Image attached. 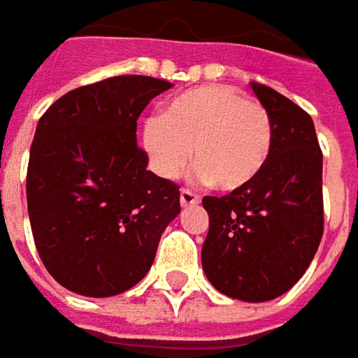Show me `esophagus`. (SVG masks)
<instances>
[{"label": "esophagus", "instance_id": "34e87169", "mask_svg": "<svg viewBox=\"0 0 358 358\" xmlns=\"http://www.w3.org/2000/svg\"><path fill=\"white\" fill-rule=\"evenodd\" d=\"M200 202V196L198 194H194L192 190H180V203L184 206V208H188V206H194V203Z\"/></svg>", "mask_w": 358, "mask_h": 358}]
</instances>
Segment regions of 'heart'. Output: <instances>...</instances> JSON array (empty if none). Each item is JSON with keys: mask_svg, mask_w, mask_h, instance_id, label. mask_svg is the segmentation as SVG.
<instances>
[{"mask_svg": "<svg viewBox=\"0 0 358 358\" xmlns=\"http://www.w3.org/2000/svg\"><path fill=\"white\" fill-rule=\"evenodd\" d=\"M142 144L160 176H180L194 150L198 178L236 192L264 172L273 122L264 105L224 85H206L172 99L164 117L148 118Z\"/></svg>", "mask_w": 358, "mask_h": 358, "instance_id": "b5f03b06", "label": "heart"}]
</instances>
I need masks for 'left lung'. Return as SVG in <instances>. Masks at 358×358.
Returning <instances> with one entry per match:
<instances>
[{
    "mask_svg": "<svg viewBox=\"0 0 358 358\" xmlns=\"http://www.w3.org/2000/svg\"><path fill=\"white\" fill-rule=\"evenodd\" d=\"M252 89L273 122L271 156L250 186L202 200V267L220 293L264 303L301 279L321 243L323 155L301 106L259 83Z\"/></svg>",
    "mask_w": 358,
    "mask_h": 358,
    "instance_id": "obj_1",
    "label": "left lung"
}]
</instances>
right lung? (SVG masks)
Listing matches in <instances>:
<instances>
[{
  "mask_svg": "<svg viewBox=\"0 0 358 358\" xmlns=\"http://www.w3.org/2000/svg\"><path fill=\"white\" fill-rule=\"evenodd\" d=\"M172 83L122 75L69 91L45 110L27 166V212L41 262L85 297L134 287L180 214L174 182L146 170L136 120Z\"/></svg>",
  "mask_w": 358,
  "mask_h": 358,
  "instance_id": "1",
  "label": "right lung"
}]
</instances>
